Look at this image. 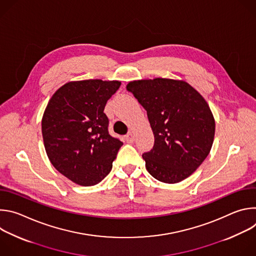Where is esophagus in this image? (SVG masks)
Returning <instances> with one entry per match:
<instances>
[{"instance_id": "obj_1", "label": "esophagus", "mask_w": 256, "mask_h": 256, "mask_svg": "<svg viewBox=\"0 0 256 256\" xmlns=\"http://www.w3.org/2000/svg\"><path fill=\"white\" fill-rule=\"evenodd\" d=\"M134 138H136V136H134V132H128V134L126 136V140L128 142H132L134 140Z\"/></svg>"}]
</instances>
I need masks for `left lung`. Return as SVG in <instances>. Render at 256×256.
<instances>
[{
    "instance_id": "obj_1",
    "label": "left lung",
    "mask_w": 256,
    "mask_h": 256,
    "mask_svg": "<svg viewBox=\"0 0 256 256\" xmlns=\"http://www.w3.org/2000/svg\"><path fill=\"white\" fill-rule=\"evenodd\" d=\"M126 89L147 110L154 134L153 149L142 154L148 172L169 184L190 176L210 154L214 138L206 99L184 80H134Z\"/></svg>"
}]
</instances>
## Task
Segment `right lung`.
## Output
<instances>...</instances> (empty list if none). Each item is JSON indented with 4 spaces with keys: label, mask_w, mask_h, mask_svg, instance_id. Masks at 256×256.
I'll list each match as a JSON object with an SVG mask.
<instances>
[{
    "label": "right lung",
    "mask_w": 256,
    "mask_h": 256,
    "mask_svg": "<svg viewBox=\"0 0 256 256\" xmlns=\"http://www.w3.org/2000/svg\"><path fill=\"white\" fill-rule=\"evenodd\" d=\"M120 81H70L50 99L42 120L46 155L74 184L95 186L112 171L122 142L108 134L103 112Z\"/></svg>",
    "instance_id": "1"
}]
</instances>
